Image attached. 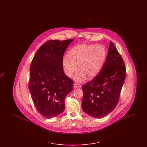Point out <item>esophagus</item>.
I'll list each match as a JSON object with an SVG mask.
<instances>
[{
	"mask_svg": "<svg viewBox=\"0 0 147 147\" xmlns=\"http://www.w3.org/2000/svg\"><path fill=\"white\" fill-rule=\"evenodd\" d=\"M74 88H80V87L82 86V85H81L80 84H79V83H75L74 84Z\"/></svg>",
	"mask_w": 147,
	"mask_h": 147,
	"instance_id": "esophagus-1",
	"label": "esophagus"
}]
</instances>
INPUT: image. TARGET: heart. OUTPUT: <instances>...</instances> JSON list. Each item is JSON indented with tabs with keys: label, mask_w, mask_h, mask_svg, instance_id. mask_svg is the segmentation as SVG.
<instances>
[{
	"label": "heart",
	"mask_w": 147,
	"mask_h": 147,
	"mask_svg": "<svg viewBox=\"0 0 147 147\" xmlns=\"http://www.w3.org/2000/svg\"><path fill=\"white\" fill-rule=\"evenodd\" d=\"M106 50L100 45L80 44L71 47L68 55L62 58V67L67 77L71 78L78 68L74 77L77 82L95 77L101 70L106 58ZM78 67H77V65Z\"/></svg>",
	"instance_id": "b5f03b06"
}]
</instances>
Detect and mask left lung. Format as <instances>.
<instances>
[{
  "label": "left lung",
  "mask_w": 147,
  "mask_h": 147,
  "mask_svg": "<svg viewBox=\"0 0 147 147\" xmlns=\"http://www.w3.org/2000/svg\"><path fill=\"white\" fill-rule=\"evenodd\" d=\"M126 75L123 60L110 41L101 70L82 86V107L84 112L95 118H102L112 112L118 104Z\"/></svg>",
  "instance_id": "8db88e82"
}]
</instances>
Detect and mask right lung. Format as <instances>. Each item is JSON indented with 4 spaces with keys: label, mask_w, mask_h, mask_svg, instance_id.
<instances>
[{
    "label": "right lung",
    "mask_w": 147,
    "mask_h": 147,
    "mask_svg": "<svg viewBox=\"0 0 147 147\" xmlns=\"http://www.w3.org/2000/svg\"><path fill=\"white\" fill-rule=\"evenodd\" d=\"M73 40H49L37 50L31 62L29 90L37 111L47 119L64 111L65 98L73 89V81L65 74L62 61Z\"/></svg>",
    "instance_id": "right-lung-1"
}]
</instances>
